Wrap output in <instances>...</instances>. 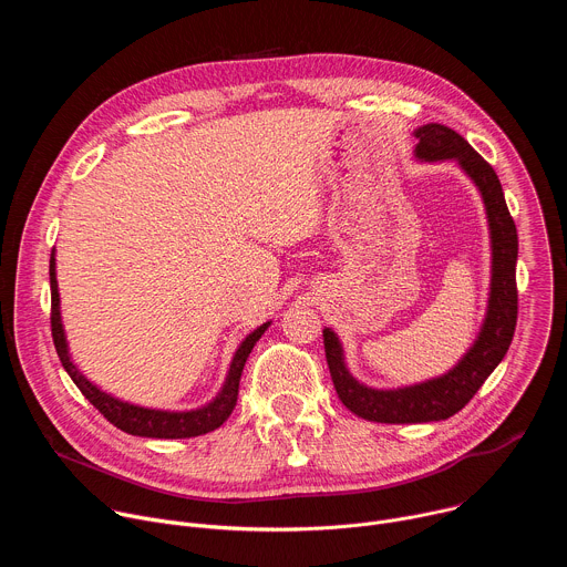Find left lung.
<instances>
[{"instance_id": "8db88e82", "label": "left lung", "mask_w": 567, "mask_h": 567, "mask_svg": "<svg viewBox=\"0 0 567 567\" xmlns=\"http://www.w3.org/2000/svg\"><path fill=\"white\" fill-rule=\"evenodd\" d=\"M417 158L442 161L453 158L477 186L492 230V293L484 326L473 348L462 361L444 377L396 390H374L359 383L346 368L343 350L337 334L322 330L326 357L339 399L354 415L381 424H424L453 417L462 411L480 385L505 359L518 318V289H516V258L518 233L509 215L501 179L496 171L484 161L455 130L429 123L415 130Z\"/></svg>"}]
</instances>
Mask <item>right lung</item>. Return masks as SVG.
I'll return each mask as SVG.
<instances>
[{
	"label": "right lung",
	"instance_id": "1",
	"mask_svg": "<svg viewBox=\"0 0 567 567\" xmlns=\"http://www.w3.org/2000/svg\"><path fill=\"white\" fill-rule=\"evenodd\" d=\"M49 276H51V337L55 352L71 377V381L78 385V390L83 392L92 406L116 429L138 435V437H161V440H182V437H197L204 433H210L219 429L228 415L233 413L235 403H237V388H239V377L241 370H245V363L254 350V346L260 341L265 330L271 326V322H265L256 332H251L241 346L237 348L226 383L221 392L208 403L204 409L188 411V413H168V411H152V409H141L134 406V403H125L101 388H96L92 381H87L83 374L78 372L73 365L66 341H64V330H62V320H60V296H58V280H55V258L51 254V265H49Z\"/></svg>",
	"mask_w": 567,
	"mask_h": 567
}]
</instances>
